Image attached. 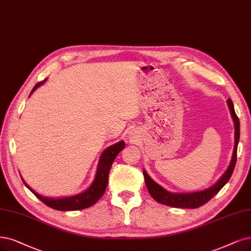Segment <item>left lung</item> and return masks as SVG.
Segmentation results:
<instances>
[{
    "label": "left lung",
    "instance_id": "1",
    "mask_svg": "<svg viewBox=\"0 0 251 251\" xmlns=\"http://www.w3.org/2000/svg\"><path fill=\"white\" fill-rule=\"evenodd\" d=\"M227 104L230 109L231 117H233L234 122H235V147H234L233 157H231V161L228 169L226 171L224 175H222V177L219 179V181L215 185H213L212 187L203 191L193 192V193H172V192L166 191L160 186V185L154 182L144 171L143 174H144L145 183L147 185L148 191H149V193L156 201L162 203V205L174 207V208L196 209L202 205H205V203L208 202L213 197H215L219 192V190L227 183V181L231 177V174H233L235 165H236L237 149H238V143L240 138V122H239L238 116L236 115L233 101L228 99Z\"/></svg>",
    "mask_w": 251,
    "mask_h": 251
}]
</instances>
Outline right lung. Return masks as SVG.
<instances>
[{"instance_id": "add662e5", "label": "right lung", "mask_w": 251, "mask_h": 251, "mask_svg": "<svg viewBox=\"0 0 251 251\" xmlns=\"http://www.w3.org/2000/svg\"><path fill=\"white\" fill-rule=\"evenodd\" d=\"M43 82L44 80L37 83V85L33 88L31 93H33L40 85H42ZM124 147H125V143L123 141L119 142L113 146L108 147L107 149L102 153L94 182H93L90 188H88L85 192L77 194V196H74L71 198L57 199V200L44 198L40 196V194L36 193L32 188L27 186L25 182L24 183L25 186L35 194L37 199H39L43 203H45L46 206H49L54 210L75 211V210L86 209L88 207L94 205V203H96L99 201V199L103 196V193L105 192V189L107 186L108 173L111 168V164H113L117 155L124 149Z\"/></svg>"}]
</instances>
